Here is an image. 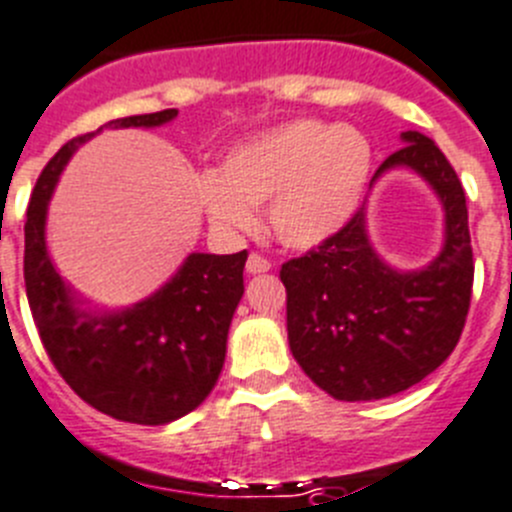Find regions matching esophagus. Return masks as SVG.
Here are the masks:
<instances>
[{
	"label": "esophagus",
	"instance_id": "esophagus-1",
	"mask_svg": "<svg viewBox=\"0 0 512 512\" xmlns=\"http://www.w3.org/2000/svg\"><path fill=\"white\" fill-rule=\"evenodd\" d=\"M270 267H272V262L267 260V257L257 255V252H252V255L247 257V272H250V275H260V272H270Z\"/></svg>",
	"mask_w": 512,
	"mask_h": 512
}]
</instances>
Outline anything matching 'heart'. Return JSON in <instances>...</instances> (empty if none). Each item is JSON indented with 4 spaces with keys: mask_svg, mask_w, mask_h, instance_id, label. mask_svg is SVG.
Segmentation results:
<instances>
[{
    "mask_svg": "<svg viewBox=\"0 0 512 512\" xmlns=\"http://www.w3.org/2000/svg\"><path fill=\"white\" fill-rule=\"evenodd\" d=\"M371 143L353 126L293 121L234 143L214 176L197 184V202L222 234L267 224L285 247L308 250L336 234L356 212L371 176Z\"/></svg>",
    "mask_w": 512,
    "mask_h": 512,
    "instance_id": "1",
    "label": "heart"
}]
</instances>
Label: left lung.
I'll return each instance as SVG.
<instances>
[{"label": "left lung", "mask_w": 512, "mask_h": 512, "mask_svg": "<svg viewBox=\"0 0 512 512\" xmlns=\"http://www.w3.org/2000/svg\"><path fill=\"white\" fill-rule=\"evenodd\" d=\"M379 166L412 169L444 209V245L422 270H396L376 255L366 207L303 257L288 260V341L315 386L341 401H374L419 384L455 351L472 298L465 189L455 169L419 131Z\"/></svg>", "instance_id": "left-lung-1"}]
</instances>
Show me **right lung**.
Instances as JSON below:
<instances>
[{"instance_id":"obj_1","label":"right lung","mask_w":512,"mask_h":512,"mask_svg":"<svg viewBox=\"0 0 512 512\" xmlns=\"http://www.w3.org/2000/svg\"><path fill=\"white\" fill-rule=\"evenodd\" d=\"M176 108L128 116L105 128H154ZM98 128L95 133H100ZM95 133L73 138L42 169L25 222V288L47 356L90 407L131 424H169L197 409L219 379L227 333L245 280L247 250L191 252L174 278L123 310H88L65 285L45 245L47 204L70 156Z\"/></svg>"}]
</instances>
